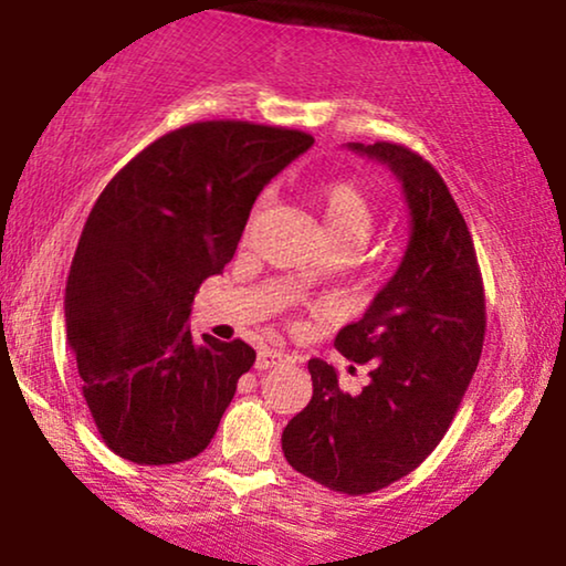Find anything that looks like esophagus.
Masks as SVG:
<instances>
[{
	"mask_svg": "<svg viewBox=\"0 0 566 566\" xmlns=\"http://www.w3.org/2000/svg\"><path fill=\"white\" fill-rule=\"evenodd\" d=\"M283 360H289V355L281 353V350H260L258 363H254V368H258V370H268V368L281 366Z\"/></svg>",
	"mask_w": 566,
	"mask_h": 566,
	"instance_id": "obj_1",
	"label": "esophagus"
}]
</instances>
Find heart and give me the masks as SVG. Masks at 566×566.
Wrapping results in <instances>:
<instances>
[{
    "mask_svg": "<svg viewBox=\"0 0 566 566\" xmlns=\"http://www.w3.org/2000/svg\"><path fill=\"white\" fill-rule=\"evenodd\" d=\"M316 208L322 213L324 234L329 244H350L358 247L368 239L374 227V206H370L368 192L353 177H337L319 185L314 190ZM314 270L301 273V281L308 283Z\"/></svg>",
    "mask_w": 566,
    "mask_h": 566,
    "instance_id": "b5f03b06",
    "label": "heart"
}]
</instances>
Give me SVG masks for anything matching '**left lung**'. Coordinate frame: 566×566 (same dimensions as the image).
Returning a JSON list of instances; mask_svg holds the SVG:
<instances>
[{
    "label": "left lung",
    "mask_w": 566,
    "mask_h": 566,
    "mask_svg": "<svg viewBox=\"0 0 566 566\" xmlns=\"http://www.w3.org/2000/svg\"><path fill=\"white\" fill-rule=\"evenodd\" d=\"M397 175L412 216L391 281L335 347L370 368L360 394L308 360L312 401L285 424L298 474L343 494H368L415 471L451 428L484 345V285L471 231L438 169L401 144H347Z\"/></svg>",
    "instance_id": "obj_1"
}]
</instances>
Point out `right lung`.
Wrapping results in <instances>:
<instances>
[{
    "mask_svg": "<svg viewBox=\"0 0 566 566\" xmlns=\"http://www.w3.org/2000/svg\"><path fill=\"white\" fill-rule=\"evenodd\" d=\"M304 130L198 120L136 154L99 192L66 281V339L105 446L165 467L206 451L258 355L192 339L190 304L234 258L260 190Z\"/></svg>",
    "mask_w": 566,
    "mask_h": 566,
    "instance_id": "right-lung-1",
    "label": "right lung"
}]
</instances>
